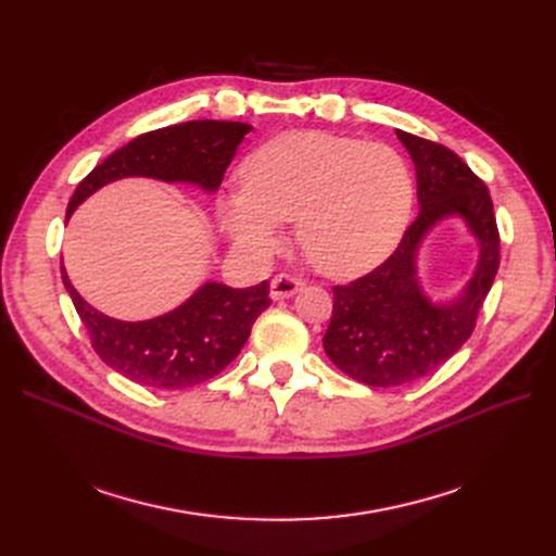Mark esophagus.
Here are the masks:
<instances>
[{
  "label": "esophagus",
  "instance_id": "obj_1",
  "mask_svg": "<svg viewBox=\"0 0 556 556\" xmlns=\"http://www.w3.org/2000/svg\"><path fill=\"white\" fill-rule=\"evenodd\" d=\"M301 278L292 276V274H276L271 278V296L274 299H288L292 296L299 288H301Z\"/></svg>",
  "mask_w": 556,
  "mask_h": 556
}]
</instances>
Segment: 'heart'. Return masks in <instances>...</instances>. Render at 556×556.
Masks as SVG:
<instances>
[{"label": "heart", "instance_id": "obj_1", "mask_svg": "<svg viewBox=\"0 0 556 556\" xmlns=\"http://www.w3.org/2000/svg\"><path fill=\"white\" fill-rule=\"evenodd\" d=\"M413 178L394 148L290 131L241 166V190L217 204L239 248L268 252L282 220L296 223L306 257L329 276H357L387 257L410 217Z\"/></svg>", "mask_w": 556, "mask_h": 556}]
</instances>
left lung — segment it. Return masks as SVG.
<instances>
[{
	"instance_id": "obj_1",
	"label": "left lung",
	"mask_w": 556,
	"mask_h": 556,
	"mask_svg": "<svg viewBox=\"0 0 556 556\" xmlns=\"http://www.w3.org/2000/svg\"><path fill=\"white\" fill-rule=\"evenodd\" d=\"M417 172L419 213L396 250L374 271L333 288L325 352L343 374L371 387H399L433 374L476 329L501 262V237L486 185L443 143L396 131ZM459 212L481 241V262L467 292L433 307L414 280V252L445 214Z\"/></svg>"
}]
</instances>
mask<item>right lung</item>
<instances>
[{"label":"right lung","mask_w":556,"mask_h":556,"mask_svg":"<svg viewBox=\"0 0 556 556\" xmlns=\"http://www.w3.org/2000/svg\"><path fill=\"white\" fill-rule=\"evenodd\" d=\"M250 129L248 123L192 121L146 131L78 182L66 217L102 185L125 176L188 180L213 192ZM62 280L99 359L131 382L155 390H185L225 371L245 345L257 315L271 306L268 280L245 290L206 282L172 313L123 323L86 304L64 268Z\"/></svg>","instance_id":"right-lung-1"}]
</instances>
